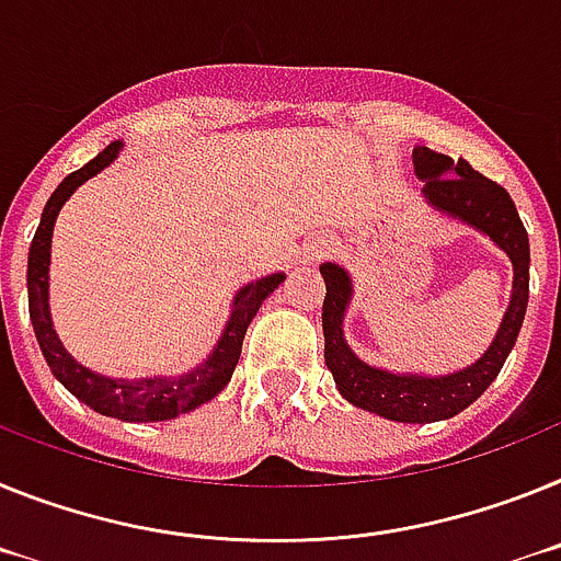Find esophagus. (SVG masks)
Segmentation results:
<instances>
[{"label": "esophagus", "instance_id": "esophagus-1", "mask_svg": "<svg viewBox=\"0 0 561 561\" xmlns=\"http://www.w3.org/2000/svg\"><path fill=\"white\" fill-rule=\"evenodd\" d=\"M330 251H333V248H330L328 240H316V242H310L308 248H305V260H308V262L328 260Z\"/></svg>", "mask_w": 561, "mask_h": 561}]
</instances>
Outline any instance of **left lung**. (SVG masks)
Masks as SVG:
<instances>
[{
  "instance_id": "obj_1",
  "label": "left lung",
  "mask_w": 561,
  "mask_h": 561,
  "mask_svg": "<svg viewBox=\"0 0 561 561\" xmlns=\"http://www.w3.org/2000/svg\"><path fill=\"white\" fill-rule=\"evenodd\" d=\"M412 160H415L417 178L426 183L423 197L428 206L485 233L491 242H496L508 253L511 265H514L508 310L500 321L491 347L471 367L460 369V373L435 375V378L369 367L344 341L341 324H344V313L353 299V279L335 262L321 265V276L328 285L324 308H321V328H324V362L333 373L339 392L353 407L367 409L387 421L432 423L455 417L469 403H474L503 369L505 358L516 344L519 328H523L525 308H528L530 245L514 199L500 183L474 172L466 160H451L449 154L432 152L426 146H417Z\"/></svg>"
}]
</instances>
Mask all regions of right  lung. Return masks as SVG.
Returning <instances> with one entry per match:
<instances>
[{
  "mask_svg": "<svg viewBox=\"0 0 561 561\" xmlns=\"http://www.w3.org/2000/svg\"><path fill=\"white\" fill-rule=\"evenodd\" d=\"M121 140H112L104 152H99L87 165H81L78 172L67 174L58 183L56 192L47 199L45 211H42V222L36 228V237L31 242V253H27V305H31V321L36 330L38 347L45 353L47 367L53 369L58 381L70 389L72 396L90 409L101 412L106 417H118V421L129 423H154V421H172V417L192 412L199 403L217 398V392L226 389L231 381L233 367L240 362L242 353V339L262 308V301L274 294L276 287L285 282V274H271L262 276L256 282H248L240 287V294L233 296L231 305V319H228L226 330H222L217 347L211 350L206 362L199 364L197 369L174 378H106V375L92 373V369L81 367L65 350V344L58 341L56 330H53L50 319V305H47V282H50V242H53V226L70 194L76 192L84 180L95 178L101 169L118 158Z\"/></svg>",
  "mask_w": 561,
  "mask_h": 561,
  "instance_id": "obj_1",
  "label": "right lung"
}]
</instances>
